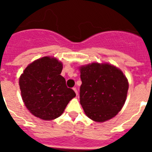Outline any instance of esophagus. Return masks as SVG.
Listing matches in <instances>:
<instances>
[{"label": "esophagus", "instance_id": "34e87169", "mask_svg": "<svg viewBox=\"0 0 152 152\" xmlns=\"http://www.w3.org/2000/svg\"><path fill=\"white\" fill-rule=\"evenodd\" d=\"M73 90H74V91H75V94H76L77 95V94H78V92H77V88H73Z\"/></svg>", "mask_w": 152, "mask_h": 152}]
</instances>
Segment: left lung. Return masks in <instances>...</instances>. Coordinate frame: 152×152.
I'll return each instance as SVG.
<instances>
[{"label": "left lung", "mask_w": 152, "mask_h": 152, "mask_svg": "<svg viewBox=\"0 0 152 152\" xmlns=\"http://www.w3.org/2000/svg\"><path fill=\"white\" fill-rule=\"evenodd\" d=\"M80 103L94 121L105 122L121 110L129 89L123 72L109 64L92 63L80 68Z\"/></svg>", "instance_id": "left-lung-1"}]
</instances>
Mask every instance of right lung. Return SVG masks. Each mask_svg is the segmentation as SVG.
I'll return each instance as SVG.
<instances>
[{"label": "right lung", "instance_id": "obj_1", "mask_svg": "<svg viewBox=\"0 0 152 152\" xmlns=\"http://www.w3.org/2000/svg\"><path fill=\"white\" fill-rule=\"evenodd\" d=\"M62 63L43 57L29 64L19 84L24 104L31 113L44 120L59 117L69 101L76 96L61 75Z\"/></svg>", "mask_w": 152, "mask_h": 152}]
</instances>
